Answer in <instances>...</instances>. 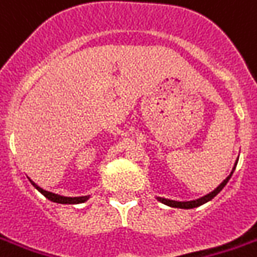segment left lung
Returning a JSON list of instances; mask_svg holds the SVG:
<instances>
[{
  "mask_svg": "<svg viewBox=\"0 0 257 257\" xmlns=\"http://www.w3.org/2000/svg\"><path fill=\"white\" fill-rule=\"evenodd\" d=\"M235 167H236V163H235V166H233V169H232L231 174L226 177V179L218 186V187L214 190V191H211L209 194L204 195V197H201V198H198V200H193V201H174V200H167V198H162V197H158V200L160 202H163V204H166V205H169V207H173V208H184V209H190V208H195V207H200V205H202V204H205V202H208L209 200H212L214 197H215L222 188L226 186V183L229 181V179H231L232 173H233V170H235Z\"/></svg>",
  "mask_w": 257,
  "mask_h": 257,
  "instance_id": "8db88e82",
  "label": "left lung"
}]
</instances>
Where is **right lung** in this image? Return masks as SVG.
I'll return each mask as SVG.
<instances>
[{
	"instance_id": "obj_1",
	"label": "right lung",
	"mask_w": 257,
	"mask_h": 257,
	"mask_svg": "<svg viewBox=\"0 0 257 257\" xmlns=\"http://www.w3.org/2000/svg\"><path fill=\"white\" fill-rule=\"evenodd\" d=\"M31 183L33 184V187L36 188L38 191H41L42 194L45 195L48 200H50V201L53 202H57V204H81V202H84L88 200V195H84V197H63V195L55 194V193H50V191L43 190V188H41L39 186H36L32 180H31Z\"/></svg>"
}]
</instances>
